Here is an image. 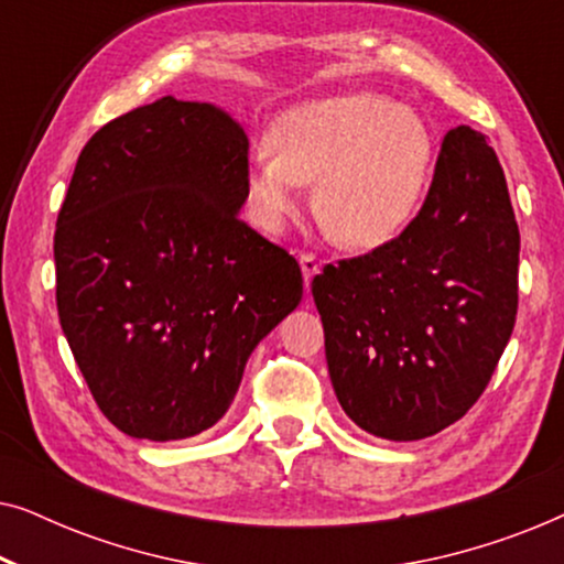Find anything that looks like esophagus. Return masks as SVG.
I'll return each mask as SVG.
<instances>
[{
  "instance_id": "1",
  "label": "esophagus",
  "mask_w": 564,
  "mask_h": 564,
  "mask_svg": "<svg viewBox=\"0 0 564 564\" xmlns=\"http://www.w3.org/2000/svg\"><path fill=\"white\" fill-rule=\"evenodd\" d=\"M300 269H303V280H305V288H311L313 276L321 272V261L315 253H300Z\"/></svg>"
}]
</instances>
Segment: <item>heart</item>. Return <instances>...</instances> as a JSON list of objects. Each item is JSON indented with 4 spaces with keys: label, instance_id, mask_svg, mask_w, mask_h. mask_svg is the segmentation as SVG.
Here are the masks:
<instances>
[{
    "label": "heart",
    "instance_id": "heart-1",
    "mask_svg": "<svg viewBox=\"0 0 564 564\" xmlns=\"http://www.w3.org/2000/svg\"><path fill=\"white\" fill-rule=\"evenodd\" d=\"M272 156L246 174V205L264 230H282L313 184L315 218L346 249H382L411 226L434 169L421 115L354 91L292 105L267 133Z\"/></svg>",
    "mask_w": 564,
    "mask_h": 564
}]
</instances>
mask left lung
Masks as SVG:
<instances>
[{
	"label": "left lung",
	"mask_w": 564,
	"mask_h": 564,
	"mask_svg": "<svg viewBox=\"0 0 564 564\" xmlns=\"http://www.w3.org/2000/svg\"><path fill=\"white\" fill-rule=\"evenodd\" d=\"M519 249L496 151L449 130L411 226L313 276L330 382L359 429L419 442L477 403L516 323Z\"/></svg>",
	"instance_id": "obj_1"
}]
</instances>
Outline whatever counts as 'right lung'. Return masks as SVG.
<instances>
[{"label": "right lung", "instance_id": "add662e5", "mask_svg": "<svg viewBox=\"0 0 564 564\" xmlns=\"http://www.w3.org/2000/svg\"><path fill=\"white\" fill-rule=\"evenodd\" d=\"M249 138L161 97L97 130L53 236L61 328L122 434L180 442L234 403L257 344L303 300L295 257L238 218Z\"/></svg>", "mask_w": 564, "mask_h": 564}]
</instances>
